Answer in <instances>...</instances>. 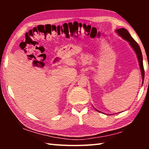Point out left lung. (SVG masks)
Wrapping results in <instances>:
<instances>
[{"mask_svg":"<svg viewBox=\"0 0 149 149\" xmlns=\"http://www.w3.org/2000/svg\"><path fill=\"white\" fill-rule=\"evenodd\" d=\"M116 32L122 37V38L125 39L126 41L130 42L131 46L132 47L133 49H134V50L135 51L136 54H137V56L139 62V65H140L141 74H142L143 80L144 81L145 70H144V67H143V55H142V53H141V50L139 46L138 43L132 38V37L131 36V35L129 33V32H128L125 29L121 28L119 29H117Z\"/></svg>","mask_w":149,"mask_h":149,"instance_id":"8db88e82","label":"left lung"}]
</instances>
